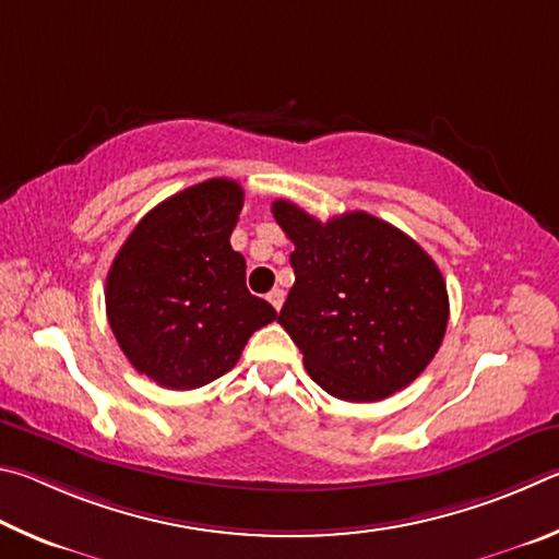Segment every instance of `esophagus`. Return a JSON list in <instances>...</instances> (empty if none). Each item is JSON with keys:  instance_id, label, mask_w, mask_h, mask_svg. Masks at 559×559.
I'll use <instances>...</instances> for the list:
<instances>
[{"instance_id": "34e87169", "label": "esophagus", "mask_w": 559, "mask_h": 559, "mask_svg": "<svg viewBox=\"0 0 559 559\" xmlns=\"http://www.w3.org/2000/svg\"><path fill=\"white\" fill-rule=\"evenodd\" d=\"M267 301H270V305L274 307V309H282V305H285V289H280V287H274L272 292H270V295H267Z\"/></svg>"}]
</instances>
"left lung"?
Returning <instances> with one entry per match:
<instances>
[{"mask_svg":"<svg viewBox=\"0 0 559 559\" xmlns=\"http://www.w3.org/2000/svg\"><path fill=\"white\" fill-rule=\"evenodd\" d=\"M295 242V287L277 321L329 395L376 403L407 388L442 346L449 297L435 260L376 215L326 223L292 201L272 203Z\"/></svg>","mask_w":559,"mask_h":559,"instance_id":"1","label":"left lung"}]
</instances>
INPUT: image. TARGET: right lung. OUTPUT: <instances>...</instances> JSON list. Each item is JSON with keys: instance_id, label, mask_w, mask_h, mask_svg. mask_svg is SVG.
<instances>
[{"instance_id": "1", "label": "right lung", "mask_w": 559, "mask_h": 559, "mask_svg": "<svg viewBox=\"0 0 559 559\" xmlns=\"http://www.w3.org/2000/svg\"><path fill=\"white\" fill-rule=\"evenodd\" d=\"M240 209L238 181L189 186L146 213L112 260L107 321L136 373L156 385L211 383L277 319L245 287V258L230 248Z\"/></svg>"}]
</instances>
